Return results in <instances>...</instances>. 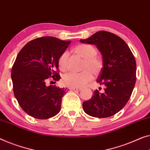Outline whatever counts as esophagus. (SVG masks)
Segmentation results:
<instances>
[{"instance_id":"obj_1","label":"esophagus","mask_w":150,"mask_h":150,"mask_svg":"<svg viewBox=\"0 0 150 150\" xmlns=\"http://www.w3.org/2000/svg\"><path fill=\"white\" fill-rule=\"evenodd\" d=\"M70 90H72V91H81L82 88H76V87H70Z\"/></svg>"}]
</instances>
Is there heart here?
Wrapping results in <instances>:
<instances>
[{"label":"heart","mask_w":150,"mask_h":150,"mask_svg":"<svg viewBox=\"0 0 150 150\" xmlns=\"http://www.w3.org/2000/svg\"><path fill=\"white\" fill-rule=\"evenodd\" d=\"M76 53L84 59L83 69H86L82 72H68L63 76L62 82L65 85L70 87H82L93 79V73L97 74L103 68V62L97 57V49L89 44H81L74 49ZM69 53L64 51L59 56L58 66L62 71L68 69Z\"/></svg>","instance_id":"obj_1"}]
</instances>
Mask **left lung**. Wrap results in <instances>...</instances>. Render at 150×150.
Segmentation results:
<instances>
[{
  "instance_id": "left-lung-1",
  "label": "left lung",
  "mask_w": 150,
  "mask_h": 150,
  "mask_svg": "<svg viewBox=\"0 0 150 150\" xmlns=\"http://www.w3.org/2000/svg\"><path fill=\"white\" fill-rule=\"evenodd\" d=\"M95 45L103 60L97 82L103 92L95 90L89 100L82 103L84 112L96 118H107L120 111L129 100L136 82V62L131 49L122 38L106 31H99L88 38L80 39Z\"/></svg>"
}]
</instances>
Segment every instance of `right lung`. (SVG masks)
Returning <instances> with one entry per match:
<instances>
[{
  "label": "right lung",
  "mask_w": 150,
  "mask_h": 150,
  "mask_svg": "<svg viewBox=\"0 0 150 150\" xmlns=\"http://www.w3.org/2000/svg\"><path fill=\"white\" fill-rule=\"evenodd\" d=\"M70 42L52 36L38 38L28 42L17 55L11 70L13 93L30 116L47 119L61 110L66 88L46 84L50 78L55 81L61 79L58 59Z\"/></svg>",
  "instance_id": "add662e5"
}]
</instances>
